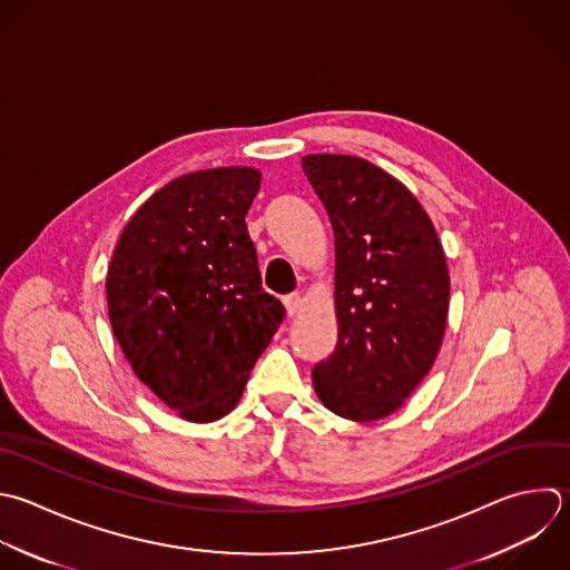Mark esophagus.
Returning a JSON list of instances; mask_svg holds the SVG:
<instances>
[{"mask_svg":"<svg viewBox=\"0 0 570 570\" xmlns=\"http://www.w3.org/2000/svg\"><path fill=\"white\" fill-rule=\"evenodd\" d=\"M301 305H303V296H301V294H289V296H285V309H287L289 316L298 314V312H301Z\"/></svg>","mask_w":570,"mask_h":570,"instance_id":"obj_1","label":"esophagus"}]
</instances>
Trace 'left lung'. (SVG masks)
Returning <instances> with one entry per match:
<instances>
[{"mask_svg": "<svg viewBox=\"0 0 570 570\" xmlns=\"http://www.w3.org/2000/svg\"><path fill=\"white\" fill-rule=\"evenodd\" d=\"M303 171L336 249L338 341L314 365V390L334 414L376 421L403 405L439 354L450 301L443 247L419 200L376 165L314 154Z\"/></svg>", "mask_w": 570, "mask_h": 570, "instance_id": "obj_1", "label": "left lung"}]
</instances>
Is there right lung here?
<instances>
[{
	"label": "right lung",
	"mask_w": 570,
	"mask_h": 570,
	"mask_svg": "<svg viewBox=\"0 0 570 570\" xmlns=\"http://www.w3.org/2000/svg\"><path fill=\"white\" fill-rule=\"evenodd\" d=\"M258 187L252 167L171 180L127 223L109 265V321L127 361L194 423L234 410L285 318L245 225Z\"/></svg>",
	"instance_id": "add662e5"
}]
</instances>
